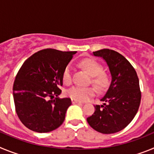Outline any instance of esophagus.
Listing matches in <instances>:
<instances>
[{
  "label": "esophagus",
  "mask_w": 154,
  "mask_h": 154,
  "mask_svg": "<svg viewBox=\"0 0 154 154\" xmlns=\"http://www.w3.org/2000/svg\"><path fill=\"white\" fill-rule=\"evenodd\" d=\"M72 104H82L81 102L78 101V100H75V99H72Z\"/></svg>",
  "instance_id": "1"
}]
</instances>
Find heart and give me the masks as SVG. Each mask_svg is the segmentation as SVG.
I'll return each mask as SVG.
<instances>
[{"label":"heart","mask_w":154,"mask_h":154,"mask_svg":"<svg viewBox=\"0 0 154 154\" xmlns=\"http://www.w3.org/2000/svg\"><path fill=\"white\" fill-rule=\"evenodd\" d=\"M81 65L92 75V82L99 89H104L108 85L107 76L102 72L103 68L98 62L92 59H85L82 61ZM72 65H68L65 68L62 73V80L66 85L72 82ZM96 91L94 87L73 86L66 92L67 96L78 101H85L92 96H95Z\"/></svg>","instance_id":"1"}]
</instances>
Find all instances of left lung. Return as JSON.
<instances>
[{"mask_svg": "<svg viewBox=\"0 0 154 154\" xmlns=\"http://www.w3.org/2000/svg\"><path fill=\"white\" fill-rule=\"evenodd\" d=\"M106 62L111 74V83L100 100L103 104L95 106V112L87 118L89 126L104 134L115 133L130 124L138 111L141 92L134 68L124 56L113 50L93 51Z\"/></svg>", "mask_w": 154, "mask_h": 154, "instance_id": "left-lung-1", "label": "left lung"}]
</instances>
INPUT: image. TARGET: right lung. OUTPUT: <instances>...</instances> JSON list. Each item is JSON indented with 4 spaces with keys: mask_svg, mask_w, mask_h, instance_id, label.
<instances>
[{
    "mask_svg": "<svg viewBox=\"0 0 154 154\" xmlns=\"http://www.w3.org/2000/svg\"><path fill=\"white\" fill-rule=\"evenodd\" d=\"M76 52L41 50L19 69L13 85L14 102L17 116L29 130L48 133L64 122L72 101L69 98L52 99L62 92V73Z\"/></svg>",
    "mask_w": 154,
    "mask_h": 154,
    "instance_id": "add662e5",
    "label": "right lung"
}]
</instances>
